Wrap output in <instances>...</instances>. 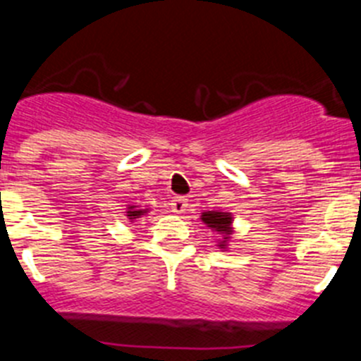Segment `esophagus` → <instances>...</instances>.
I'll use <instances>...</instances> for the list:
<instances>
[{"label": "esophagus", "mask_w": 361, "mask_h": 361, "mask_svg": "<svg viewBox=\"0 0 361 361\" xmlns=\"http://www.w3.org/2000/svg\"><path fill=\"white\" fill-rule=\"evenodd\" d=\"M171 212L173 213H184L188 208V200L184 199V197H175L173 200H171Z\"/></svg>", "instance_id": "34e87169"}]
</instances>
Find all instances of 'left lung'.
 I'll return each mask as SVG.
<instances>
[{
	"label": "left lung",
	"instance_id": "obj_1",
	"mask_svg": "<svg viewBox=\"0 0 361 361\" xmlns=\"http://www.w3.org/2000/svg\"><path fill=\"white\" fill-rule=\"evenodd\" d=\"M202 222L208 228L215 229V231L222 233V237H224V240L219 242L220 247H226V242H228L229 235H231V215L229 213H222V212H204L202 213Z\"/></svg>",
	"mask_w": 361,
	"mask_h": 361
}]
</instances>
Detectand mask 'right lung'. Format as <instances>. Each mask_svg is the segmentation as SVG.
I'll use <instances>...</instances> for the list:
<instances>
[{
    "instance_id": "add662e5",
    "label": "right lung",
    "mask_w": 361,
    "mask_h": 361,
    "mask_svg": "<svg viewBox=\"0 0 361 361\" xmlns=\"http://www.w3.org/2000/svg\"><path fill=\"white\" fill-rule=\"evenodd\" d=\"M126 213H128V215H126V216H128V219H130V222H133V220H135V219H141V216L146 213V209H137L135 206H130L128 212H126Z\"/></svg>"
}]
</instances>
